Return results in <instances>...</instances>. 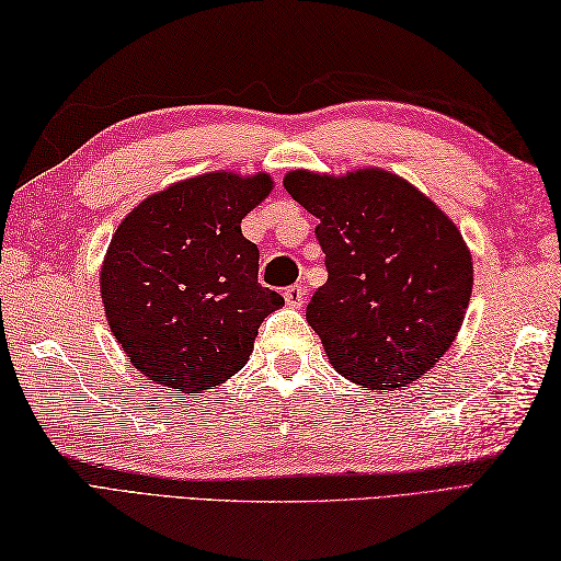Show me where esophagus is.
<instances>
[{
  "instance_id": "1",
  "label": "esophagus",
  "mask_w": 561,
  "mask_h": 561,
  "mask_svg": "<svg viewBox=\"0 0 561 561\" xmlns=\"http://www.w3.org/2000/svg\"><path fill=\"white\" fill-rule=\"evenodd\" d=\"M283 297H285V302H288L290 307H302V302H305V288H302V285H290V288L283 293Z\"/></svg>"
}]
</instances>
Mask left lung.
<instances>
[{"label": "left lung", "mask_w": 561, "mask_h": 561, "mask_svg": "<svg viewBox=\"0 0 561 561\" xmlns=\"http://www.w3.org/2000/svg\"><path fill=\"white\" fill-rule=\"evenodd\" d=\"M283 183L319 218L328 280L307 321L335 371L371 390L421 378L455 343L469 307L473 264L457 226L380 169L293 171Z\"/></svg>", "instance_id": "left-lung-1"}]
</instances>
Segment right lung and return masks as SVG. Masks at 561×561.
<instances>
[{
    "label": "right lung",
    "mask_w": 561,
    "mask_h": 561,
    "mask_svg": "<svg viewBox=\"0 0 561 561\" xmlns=\"http://www.w3.org/2000/svg\"><path fill=\"white\" fill-rule=\"evenodd\" d=\"M271 185L266 173H204L123 218L102 266V299L112 333L149 380L183 392L224 383L285 305L256 280L259 250L240 230Z\"/></svg>",
    "instance_id": "right-lung-1"
}]
</instances>
